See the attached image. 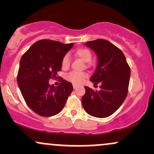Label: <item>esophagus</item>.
<instances>
[{"label":"esophagus","mask_w":154,"mask_h":154,"mask_svg":"<svg viewBox=\"0 0 154 154\" xmlns=\"http://www.w3.org/2000/svg\"><path fill=\"white\" fill-rule=\"evenodd\" d=\"M77 88V85H75V84H74L73 85V88H74V89H76V88Z\"/></svg>","instance_id":"esophagus-1"}]
</instances>
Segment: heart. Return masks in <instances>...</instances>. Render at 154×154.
Wrapping results in <instances>:
<instances>
[{
  "instance_id": "heart-1",
  "label": "heart",
  "mask_w": 154,
  "mask_h": 154,
  "mask_svg": "<svg viewBox=\"0 0 154 154\" xmlns=\"http://www.w3.org/2000/svg\"><path fill=\"white\" fill-rule=\"evenodd\" d=\"M75 56L77 57L82 59L84 62H90L92 59L91 52L87 48H79L77 49L75 52ZM70 65V56L69 54L63 56L61 60V68L63 69H68ZM87 77V74L85 72H70L66 75V79L69 82L73 83L75 85H79L83 82L85 79Z\"/></svg>"
}]
</instances>
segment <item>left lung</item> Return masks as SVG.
<instances>
[{"mask_svg": "<svg viewBox=\"0 0 154 154\" xmlns=\"http://www.w3.org/2000/svg\"><path fill=\"white\" fill-rule=\"evenodd\" d=\"M85 45L97 55L96 69L90 80L100 83V91L85 87L82 106L90 115L98 118L111 116L126 98L130 77V68L122 51L106 40L88 41Z\"/></svg>", "mask_w": 154, "mask_h": 154, "instance_id": "left-lung-1", "label": "left lung"}]
</instances>
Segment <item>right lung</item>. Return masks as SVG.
Listing matches in <instances>:
<instances>
[{"mask_svg": "<svg viewBox=\"0 0 154 154\" xmlns=\"http://www.w3.org/2000/svg\"><path fill=\"white\" fill-rule=\"evenodd\" d=\"M73 43L51 40L37 41L24 53L19 63L17 82L27 106L43 116H54L63 109L73 91L71 82L61 78L58 87L49 84L61 69L63 56Z\"/></svg>", "mask_w": 154, "mask_h": 154, "instance_id": "add662e5", "label": "right lung"}]
</instances>
